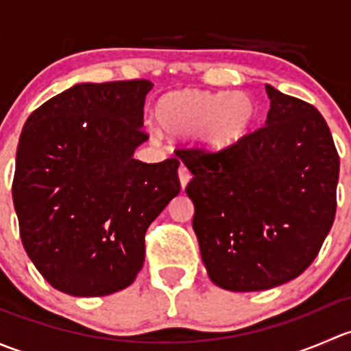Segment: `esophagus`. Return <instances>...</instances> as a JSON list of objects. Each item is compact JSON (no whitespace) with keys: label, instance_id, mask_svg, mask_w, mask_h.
Returning <instances> with one entry per match:
<instances>
[{"label":"esophagus","instance_id":"1","mask_svg":"<svg viewBox=\"0 0 351 351\" xmlns=\"http://www.w3.org/2000/svg\"><path fill=\"white\" fill-rule=\"evenodd\" d=\"M178 176H180V183H182V186H183V189H185L186 183H189L190 178H192V173H190V169L186 168L185 165H180Z\"/></svg>","mask_w":351,"mask_h":351}]
</instances>
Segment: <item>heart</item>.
Instances as JSON below:
<instances>
[{"label": "heart", "instance_id": "1", "mask_svg": "<svg viewBox=\"0 0 351 351\" xmlns=\"http://www.w3.org/2000/svg\"><path fill=\"white\" fill-rule=\"evenodd\" d=\"M156 119L168 134H192L212 147H228L241 141L256 119V104L246 93L178 90L156 105Z\"/></svg>", "mask_w": 351, "mask_h": 351}]
</instances>
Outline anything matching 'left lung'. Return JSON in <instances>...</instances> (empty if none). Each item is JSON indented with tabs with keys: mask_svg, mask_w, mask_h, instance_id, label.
I'll return each mask as SVG.
<instances>
[{
	"mask_svg": "<svg viewBox=\"0 0 351 351\" xmlns=\"http://www.w3.org/2000/svg\"><path fill=\"white\" fill-rule=\"evenodd\" d=\"M267 122L221 151L176 149L207 274L232 292L267 290L314 261L336 214L339 156L316 107L267 84Z\"/></svg>",
	"mask_w": 351,
	"mask_h": 351,
	"instance_id": "obj_1",
	"label": "left lung"
}]
</instances>
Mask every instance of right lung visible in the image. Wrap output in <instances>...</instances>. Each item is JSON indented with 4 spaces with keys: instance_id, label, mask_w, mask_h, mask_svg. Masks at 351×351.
<instances>
[{
    "instance_id": "obj_1",
    "label": "right lung",
    "mask_w": 351,
    "mask_h": 351,
    "mask_svg": "<svg viewBox=\"0 0 351 351\" xmlns=\"http://www.w3.org/2000/svg\"><path fill=\"white\" fill-rule=\"evenodd\" d=\"M147 80L81 83L32 112L16 149L20 238L54 289L108 295L136 280L151 222L180 193L176 158L134 159Z\"/></svg>"
}]
</instances>
